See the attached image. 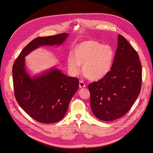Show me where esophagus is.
I'll use <instances>...</instances> for the list:
<instances>
[{
	"label": "esophagus",
	"mask_w": 153,
	"mask_h": 153,
	"mask_svg": "<svg viewBox=\"0 0 153 153\" xmlns=\"http://www.w3.org/2000/svg\"><path fill=\"white\" fill-rule=\"evenodd\" d=\"M85 86L86 85L83 81H80V82H79V87L80 88H84V87H85Z\"/></svg>",
	"instance_id": "34e87169"
}]
</instances>
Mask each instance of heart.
Wrapping results in <instances>:
<instances>
[{"label": "heart", "instance_id": "b5f03b06", "mask_svg": "<svg viewBox=\"0 0 153 153\" xmlns=\"http://www.w3.org/2000/svg\"><path fill=\"white\" fill-rule=\"evenodd\" d=\"M114 59L113 48L93 40L76 45L73 54L68 58V69L77 74L82 67L85 77L91 81H98L104 77L112 68Z\"/></svg>", "mask_w": 153, "mask_h": 153}]
</instances>
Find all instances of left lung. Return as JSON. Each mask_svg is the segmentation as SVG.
Instances as JSON below:
<instances>
[{"instance_id":"obj_1","label":"left lung","mask_w":153,"mask_h":153,"mask_svg":"<svg viewBox=\"0 0 153 153\" xmlns=\"http://www.w3.org/2000/svg\"><path fill=\"white\" fill-rule=\"evenodd\" d=\"M137 51L121 35L110 72L88 85L90 105L97 119L110 121L125 115L138 96L142 69Z\"/></svg>"}]
</instances>
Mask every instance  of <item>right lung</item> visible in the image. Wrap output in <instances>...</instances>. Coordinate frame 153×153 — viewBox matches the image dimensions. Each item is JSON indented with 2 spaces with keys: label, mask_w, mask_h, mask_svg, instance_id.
<instances>
[{
  "label": "right lung",
  "mask_w": 153,
  "mask_h": 153,
  "mask_svg": "<svg viewBox=\"0 0 153 153\" xmlns=\"http://www.w3.org/2000/svg\"><path fill=\"white\" fill-rule=\"evenodd\" d=\"M68 36L65 33L35 39L22 50L13 66L16 101L28 115L40 123L51 124L64 117L79 82L77 78L68 77L54 68L31 77L26 69L25 57L42 46H60Z\"/></svg>",
  "instance_id": "obj_1"
}]
</instances>
